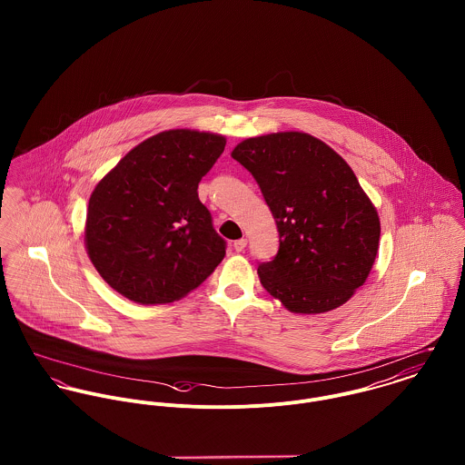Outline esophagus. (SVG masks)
Returning <instances> with one entry per match:
<instances>
[{"mask_svg": "<svg viewBox=\"0 0 465 465\" xmlns=\"http://www.w3.org/2000/svg\"><path fill=\"white\" fill-rule=\"evenodd\" d=\"M232 247H234V251H236V252H242V251L247 247V240H245V238H240V240H236V242H234V245H232Z\"/></svg>", "mask_w": 465, "mask_h": 465, "instance_id": "1", "label": "esophagus"}]
</instances>
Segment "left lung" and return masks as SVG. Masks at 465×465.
Masks as SVG:
<instances>
[{
	"label": "left lung",
	"mask_w": 465,
	"mask_h": 465,
	"mask_svg": "<svg viewBox=\"0 0 465 465\" xmlns=\"http://www.w3.org/2000/svg\"><path fill=\"white\" fill-rule=\"evenodd\" d=\"M232 159L251 172L277 223V254L258 263L266 292L293 313L347 302L372 268L381 232L349 164L302 133L245 139Z\"/></svg>",
	"instance_id": "obj_1"
}]
</instances>
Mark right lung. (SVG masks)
Here are the masks:
<instances>
[{
    "label": "right lung",
    "mask_w": 465,
    "mask_h": 465,
    "mask_svg": "<svg viewBox=\"0 0 465 465\" xmlns=\"http://www.w3.org/2000/svg\"><path fill=\"white\" fill-rule=\"evenodd\" d=\"M223 148L225 137L216 134H157L98 183L89 199L85 247L111 288L139 304H164L213 273L227 243L197 190Z\"/></svg>",
    "instance_id": "1"
}]
</instances>
